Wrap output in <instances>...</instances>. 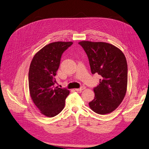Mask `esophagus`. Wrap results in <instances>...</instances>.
<instances>
[{"label": "esophagus", "instance_id": "esophagus-1", "mask_svg": "<svg viewBox=\"0 0 149 149\" xmlns=\"http://www.w3.org/2000/svg\"><path fill=\"white\" fill-rule=\"evenodd\" d=\"M84 89H85V87L82 86V87L79 88H76V89H75V91H81Z\"/></svg>", "mask_w": 149, "mask_h": 149}]
</instances>
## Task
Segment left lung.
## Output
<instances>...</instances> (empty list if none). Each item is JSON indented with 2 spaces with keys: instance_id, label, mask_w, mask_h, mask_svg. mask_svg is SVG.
<instances>
[{
  "instance_id": "obj_1",
  "label": "left lung",
  "mask_w": 149,
  "mask_h": 149,
  "mask_svg": "<svg viewBox=\"0 0 149 149\" xmlns=\"http://www.w3.org/2000/svg\"><path fill=\"white\" fill-rule=\"evenodd\" d=\"M88 56L92 74L102 76L94 88L95 98L89 103L95 113L104 115L113 111L123 101L127 88V63L124 54L109 43L79 42Z\"/></svg>"
}]
</instances>
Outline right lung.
Segmentation results:
<instances>
[{
  "label": "right lung",
  "instance_id": "right-lung-1",
  "mask_svg": "<svg viewBox=\"0 0 149 149\" xmlns=\"http://www.w3.org/2000/svg\"><path fill=\"white\" fill-rule=\"evenodd\" d=\"M73 42L58 41L49 44L33 57L29 71L30 96L41 113L53 117L61 112L70 91L54 87L56 75L64 51Z\"/></svg>",
  "mask_w": 149,
  "mask_h": 149
}]
</instances>
